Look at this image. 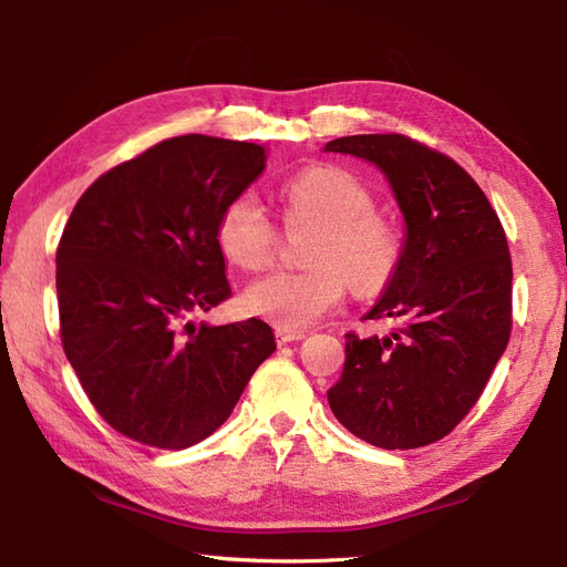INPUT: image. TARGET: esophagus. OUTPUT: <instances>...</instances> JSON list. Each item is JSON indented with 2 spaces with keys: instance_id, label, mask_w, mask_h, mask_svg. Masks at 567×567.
<instances>
[{
  "instance_id": "34e87169",
  "label": "esophagus",
  "mask_w": 567,
  "mask_h": 567,
  "mask_svg": "<svg viewBox=\"0 0 567 567\" xmlns=\"http://www.w3.org/2000/svg\"><path fill=\"white\" fill-rule=\"evenodd\" d=\"M305 336H307L305 331H297V329H280V327L275 329V341L280 343V346L292 343V341H302Z\"/></svg>"
}]
</instances>
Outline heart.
Segmentation results:
<instances>
[{
	"label": "heart",
	"instance_id": "1",
	"mask_svg": "<svg viewBox=\"0 0 567 567\" xmlns=\"http://www.w3.org/2000/svg\"><path fill=\"white\" fill-rule=\"evenodd\" d=\"M287 226L315 224L305 250V270H275L240 297L252 317L280 329H302L336 309L348 292L375 297L388 290L404 258V236L363 179L336 165H317L280 187ZM277 226L250 192H240L216 219V246L240 270H262L277 250Z\"/></svg>",
	"mask_w": 567,
	"mask_h": 567
}]
</instances>
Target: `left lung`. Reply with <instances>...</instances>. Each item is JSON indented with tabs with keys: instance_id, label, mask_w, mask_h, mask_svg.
Returning <instances> with one entry per match:
<instances>
[{
	"instance_id": "1",
	"label": "left lung",
	"mask_w": 567,
	"mask_h": 567,
	"mask_svg": "<svg viewBox=\"0 0 567 567\" xmlns=\"http://www.w3.org/2000/svg\"><path fill=\"white\" fill-rule=\"evenodd\" d=\"M323 151L375 163L406 221L400 272L365 317L396 327L382 339L346 333L331 412L378 449H421L467 416L509 343L507 236L475 179L426 143L363 134L329 141Z\"/></svg>"
}]
</instances>
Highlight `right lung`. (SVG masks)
Segmentation results:
<instances>
[{"mask_svg": "<svg viewBox=\"0 0 567 567\" xmlns=\"http://www.w3.org/2000/svg\"><path fill=\"white\" fill-rule=\"evenodd\" d=\"M265 167L256 143H155L84 189L60 236V341L100 416L163 451L207 439L275 351L260 319L195 327L231 287L216 219Z\"/></svg>", "mask_w": 567, "mask_h": 567, "instance_id": "right-lung-1", "label": "right lung"}]
</instances>
